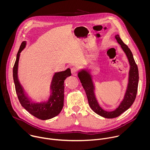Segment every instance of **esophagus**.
Returning <instances> with one entry per match:
<instances>
[{
    "instance_id": "esophagus-1",
    "label": "esophagus",
    "mask_w": 150,
    "mask_h": 150,
    "mask_svg": "<svg viewBox=\"0 0 150 150\" xmlns=\"http://www.w3.org/2000/svg\"><path fill=\"white\" fill-rule=\"evenodd\" d=\"M78 72V69L75 67H73L71 68V73L73 75H76Z\"/></svg>"
}]
</instances>
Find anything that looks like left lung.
Returning <instances> with one entry per match:
<instances>
[{
    "instance_id": "left-lung-1",
    "label": "left lung",
    "mask_w": 150,
    "mask_h": 150,
    "mask_svg": "<svg viewBox=\"0 0 150 150\" xmlns=\"http://www.w3.org/2000/svg\"><path fill=\"white\" fill-rule=\"evenodd\" d=\"M119 44L126 53V55L130 64V70L129 74V82L127 90L123 101L118 108L114 111L108 112L103 110L99 105L95 97L94 90V87L90 74L85 70H82L78 74L83 88L86 93L88 104L91 109L98 115L108 119L115 118L120 116L129 109L134 103L138 91L139 73L137 65L134 59V56L130 49L125 45L117 34L115 36Z\"/></svg>"
}]
</instances>
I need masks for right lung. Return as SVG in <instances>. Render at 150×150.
<instances>
[{
	"label": "right lung",
	"mask_w": 150,
	"mask_h": 150,
	"mask_svg": "<svg viewBox=\"0 0 150 150\" xmlns=\"http://www.w3.org/2000/svg\"><path fill=\"white\" fill-rule=\"evenodd\" d=\"M25 45V41L21 43L13 68V78L18 100L21 105L35 117L41 120L52 119L57 116L62 110L64 101V81L68 76L71 75V69L68 68L65 71L55 73L50 86L52 93L47 103H33L31 102L19 83L17 75L20 53L24 49Z\"/></svg>",
	"instance_id": "right-lung-1"
}]
</instances>
